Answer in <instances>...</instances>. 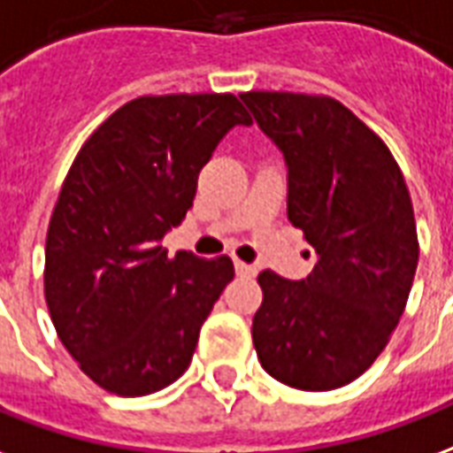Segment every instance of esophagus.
Here are the masks:
<instances>
[{
  "instance_id": "esophagus-1",
  "label": "esophagus",
  "mask_w": 453,
  "mask_h": 453,
  "mask_svg": "<svg viewBox=\"0 0 453 453\" xmlns=\"http://www.w3.org/2000/svg\"><path fill=\"white\" fill-rule=\"evenodd\" d=\"M234 267H236V275L241 277H256V273H258V267L250 265V263H241V260H236Z\"/></svg>"
}]
</instances>
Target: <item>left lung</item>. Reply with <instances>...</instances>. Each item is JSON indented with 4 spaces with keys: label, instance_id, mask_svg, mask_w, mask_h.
Instances as JSON below:
<instances>
[{
    "label": "left lung",
    "instance_id": "left-lung-1",
    "mask_svg": "<svg viewBox=\"0 0 453 453\" xmlns=\"http://www.w3.org/2000/svg\"><path fill=\"white\" fill-rule=\"evenodd\" d=\"M241 101L282 151L287 219L316 253L296 282L260 273L253 345L277 381L333 391L365 374L401 321L420 256L411 195L388 147L338 101L277 91Z\"/></svg>",
    "mask_w": 453,
    "mask_h": 453
}]
</instances>
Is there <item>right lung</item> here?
I'll use <instances>...</instances> for the list:
<instances>
[{
  "label": "right lung",
  "mask_w": 453,
  "mask_h": 453,
  "mask_svg": "<svg viewBox=\"0 0 453 453\" xmlns=\"http://www.w3.org/2000/svg\"><path fill=\"white\" fill-rule=\"evenodd\" d=\"M236 125L250 118L231 94L142 96L88 137L62 183L45 241V299L62 345L111 394L173 384L234 280L226 256L168 258L161 241Z\"/></svg>",
  "instance_id": "add662e5"
}]
</instances>
